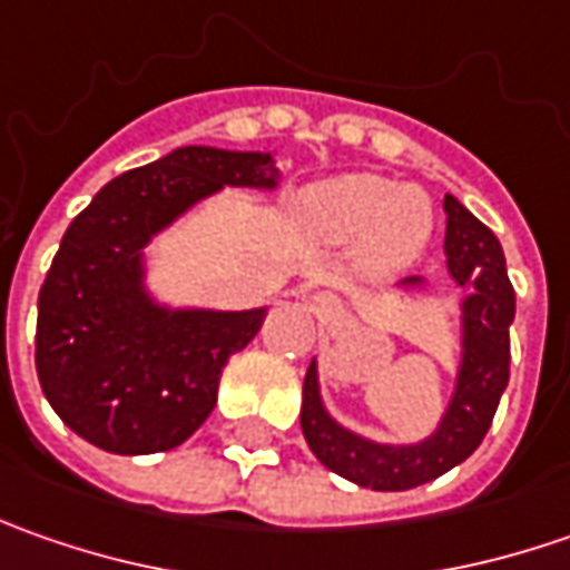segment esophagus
I'll list each match as a JSON object with an SVG mask.
<instances>
[{
	"label": "esophagus",
	"mask_w": 570,
	"mask_h": 570,
	"mask_svg": "<svg viewBox=\"0 0 570 570\" xmlns=\"http://www.w3.org/2000/svg\"><path fill=\"white\" fill-rule=\"evenodd\" d=\"M317 304H320V307H333V301H330L326 295H317Z\"/></svg>",
	"instance_id": "obj_1"
}]
</instances>
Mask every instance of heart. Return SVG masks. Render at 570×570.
Masks as SVG:
<instances>
[{
	"instance_id": "heart-1",
	"label": "heart",
	"mask_w": 570,
	"mask_h": 570,
	"mask_svg": "<svg viewBox=\"0 0 570 570\" xmlns=\"http://www.w3.org/2000/svg\"><path fill=\"white\" fill-rule=\"evenodd\" d=\"M304 222L330 244H358L377 273H396L425 250L431 199L425 189L400 187L374 174H342L311 187L301 199Z\"/></svg>"
}]
</instances>
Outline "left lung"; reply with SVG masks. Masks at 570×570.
Here are the masks:
<instances>
[{
    "mask_svg": "<svg viewBox=\"0 0 570 570\" xmlns=\"http://www.w3.org/2000/svg\"><path fill=\"white\" fill-rule=\"evenodd\" d=\"M448 212V275L466 297L460 301V358L453 374L450 400L422 441L383 444L345 428L323 403L317 358L304 374L301 431L320 463L342 479L374 489L405 492L460 466L482 444L492 428L494 409L511 377V323H514V288L504 266V250L456 196H444ZM428 282L409 275L396 288L422 292Z\"/></svg>",
    "mask_w": 570,
    "mask_h": 570,
    "instance_id": "1",
    "label": "left lung"
}]
</instances>
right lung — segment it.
<instances>
[{
	"label": "right lung",
	"mask_w": 570,
	"mask_h": 570,
	"mask_svg": "<svg viewBox=\"0 0 570 570\" xmlns=\"http://www.w3.org/2000/svg\"><path fill=\"white\" fill-rule=\"evenodd\" d=\"M278 180L273 151L184 145L114 177L69 225L37 297V377L78 438L139 456L206 422L225 364L269 307L167 304L148 288V244L225 187L273 193Z\"/></svg>",
	"instance_id": "add662e5"
}]
</instances>
